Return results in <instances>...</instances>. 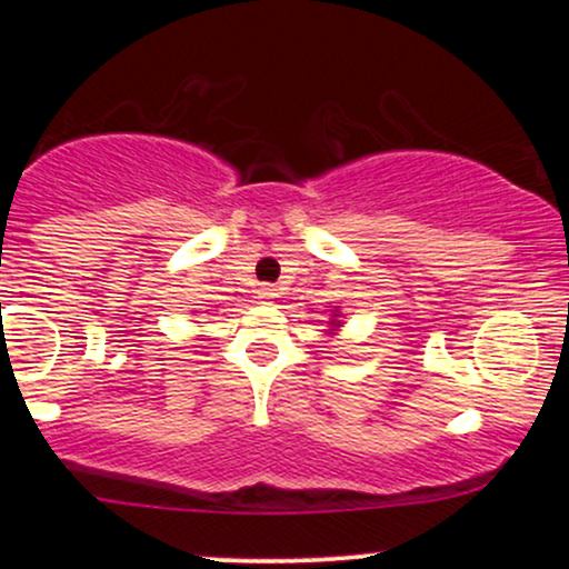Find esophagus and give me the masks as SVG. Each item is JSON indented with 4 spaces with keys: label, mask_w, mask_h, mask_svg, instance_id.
<instances>
[{
    "label": "esophagus",
    "mask_w": 569,
    "mask_h": 569,
    "mask_svg": "<svg viewBox=\"0 0 569 569\" xmlns=\"http://www.w3.org/2000/svg\"><path fill=\"white\" fill-rule=\"evenodd\" d=\"M276 297H278V291L272 289V286H262V289L257 291V299L262 305H272V299H276Z\"/></svg>",
    "instance_id": "esophagus-1"
}]
</instances>
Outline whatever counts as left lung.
I'll return each mask as SVG.
<instances>
[{
    "label": "left lung",
    "mask_w": 569,
    "mask_h": 569,
    "mask_svg": "<svg viewBox=\"0 0 569 569\" xmlns=\"http://www.w3.org/2000/svg\"><path fill=\"white\" fill-rule=\"evenodd\" d=\"M331 329H329V335H337V331H339V323H342V321H339V310H331Z\"/></svg>",
    "instance_id": "obj_1"
}]
</instances>
